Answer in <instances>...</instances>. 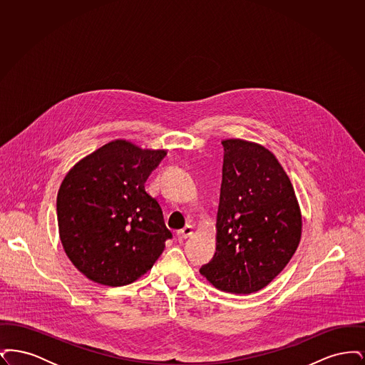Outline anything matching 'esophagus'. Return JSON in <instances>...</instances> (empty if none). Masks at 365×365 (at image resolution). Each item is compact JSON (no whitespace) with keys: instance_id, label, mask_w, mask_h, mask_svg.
I'll use <instances>...</instances> for the list:
<instances>
[{"instance_id":"esophagus-1","label":"esophagus","mask_w":365,"mask_h":365,"mask_svg":"<svg viewBox=\"0 0 365 365\" xmlns=\"http://www.w3.org/2000/svg\"><path fill=\"white\" fill-rule=\"evenodd\" d=\"M192 234H194V227L186 226L183 227L182 230H179L176 235H178V238H179V240H186V238L191 237Z\"/></svg>"}]
</instances>
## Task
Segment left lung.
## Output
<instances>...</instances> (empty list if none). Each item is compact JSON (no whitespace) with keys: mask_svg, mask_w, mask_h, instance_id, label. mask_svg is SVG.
<instances>
[{"mask_svg":"<svg viewBox=\"0 0 365 365\" xmlns=\"http://www.w3.org/2000/svg\"><path fill=\"white\" fill-rule=\"evenodd\" d=\"M216 253L200 272L219 290L256 293L278 277L301 241L294 187L275 155L256 142L223 139Z\"/></svg>","mask_w":365,"mask_h":365,"instance_id":"obj_1","label":"left lung"}]
</instances>
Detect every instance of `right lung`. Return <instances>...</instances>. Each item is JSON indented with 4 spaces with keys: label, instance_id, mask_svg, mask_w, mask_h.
I'll use <instances>...</instances> for the list:
<instances>
[{
    "label": "right lung",
    "instance_id": "obj_1",
    "mask_svg": "<svg viewBox=\"0 0 365 365\" xmlns=\"http://www.w3.org/2000/svg\"><path fill=\"white\" fill-rule=\"evenodd\" d=\"M167 155L115 139L81 158L57 192L58 235L75 268L118 287L152 269L173 237L145 182Z\"/></svg>",
    "mask_w": 365,
    "mask_h": 365
}]
</instances>
